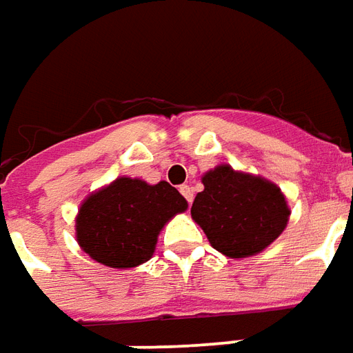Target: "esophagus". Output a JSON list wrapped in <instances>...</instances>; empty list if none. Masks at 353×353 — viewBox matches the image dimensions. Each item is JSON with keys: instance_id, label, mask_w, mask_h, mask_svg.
Returning a JSON list of instances; mask_svg holds the SVG:
<instances>
[{"instance_id": "34e87169", "label": "esophagus", "mask_w": 353, "mask_h": 353, "mask_svg": "<svg viewBox=\"0 0 353 353\" xmlns=\"http://www.w3.org/2000/svg\"><path fill=\"white\" fill-rule=\"evenodd\" d=\"M179 193L185 196L187 203H193V187L189 185H181L179 187Z\"/></svg>"}]
</instances>
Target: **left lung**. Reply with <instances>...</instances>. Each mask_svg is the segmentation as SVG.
Returning a JSON list of instances; mask_svg holds the SVG:
<instances>
[{"mask_svg":"<svg viewBox=\"0 0 353 353\" xmlns=\"http://www.w3.org/2000/svg\"><path fill=\"white\" fill-rule=\"evenodd\" d=\"M191 216L210 245L230 259L257 255L288 224L286 196L272 181L220 164L203 176Z\"/></svg>","mask_w":353,"mask_h":353,"instance_id":"1","label":"left lung"}]
</instances>
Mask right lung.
Returning <instances> with one entry per match:
<instances>
[{"instance_id":"right-lung-1","label":"right lung","mask_w":353,"mask_h":353,"mask_svg":"<svg viewBox=\"0 0 353 353\" xmlns=\"http://www.w3.org/2000/svg\"><path fill=\"white\" fill-rule=\"evenodd\" d=\"M183 210L187 201L168 181L150 185L137 177H117L81 205L77 241L96 263L139 267L152 257L160 230Z\"/></svg>"}]
</instances>
